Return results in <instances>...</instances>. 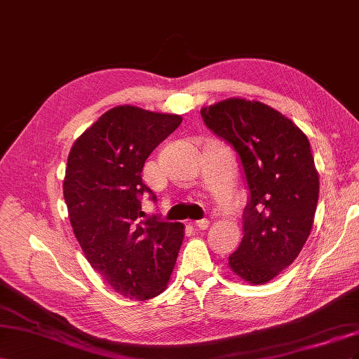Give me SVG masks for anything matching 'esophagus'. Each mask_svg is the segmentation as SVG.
I'll list each match as a JSON object with an SVG mask.
<instances>
[{
	"label": "esophagus",
	"mask_w": 359,
	"mask_h": 359,
	"mask_svg": "<svg viewBox=\"0 0 359 359\" xmlns=\"http://www.w3.org/2000/svg\"><path fill=\"white\" fill-rule=\"evenodd\" d=\"M194 225H196V229L198 230H206L209 227V221L208 219H198L194 222Z\"/></svg>",
	"instance_id": "1"
}]
</instances>
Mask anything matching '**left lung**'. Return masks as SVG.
Instances as JSON below:
<instances>
[{"label": "left lung", "mask_w": 359, "mask_h": 359, "mask_svg": "<svg viewBox=\"0 0 359 359\" xmlns=\"http://www.w3.org/2000/svg\"><path fill=\"white\" fill-rule=\"evenodd\" d=\"M201 117L238 151L250 188L243 238L229 266L243 281L266 284L296 260L313 229L319 172L310 141L259 100L229 97L203 107Z\"/></svg>", "instance_id": "8db88e82"}]
</instances>
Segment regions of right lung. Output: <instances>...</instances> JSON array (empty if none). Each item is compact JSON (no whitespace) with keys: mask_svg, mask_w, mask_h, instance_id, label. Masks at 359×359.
Masks as SVG:
<instances>
[{"mask_svg":"<svg viewBox=\"0 0 359 359\" xmlns=\"http://www.w3.org/2000/svg\"><path fill=\"white\" fill-rule=\"evenodd\" d=\"M180 123L179 114L118 105L69 153L63 194L75 238L91 268L129 299L167 289L185 236L182 222L147 218L140 201L142 192L151 194L141 177L146 159Z\"/></svg>","mask_w":359,"mask_h":359,"instance_id":"add662e5","label":"right lung"}]
</instances>
